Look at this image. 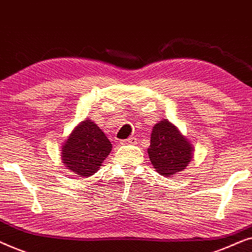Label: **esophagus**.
Listing matches in <instances>:
<instances>
[{"instance_id":"esophagus-1","label":"esophagus","mask_w":252,"mask_h":252,"mask_svg":"<svg viewBox=\"0 0 252 252\" xmlns=\"http://www.w3.org/2000/svg\"><path fill=\"white\" fill-rule=\"evenodd\" d=\"M136 139L135 137H129V139L120 140V144H129V143H135Z\"/></svg>"}]
</instances>
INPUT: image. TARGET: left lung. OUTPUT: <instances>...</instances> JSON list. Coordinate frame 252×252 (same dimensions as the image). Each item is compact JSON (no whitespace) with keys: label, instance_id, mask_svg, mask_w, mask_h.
<instances>
[{"label":"left lung","instance_id":"obj_1","mask_svg":"<svg viewBox=\"0 0 252 252\" xmlns=\"http://www.w3.org/2000/svg\"><path fill=\"white\" fill-rule=\"evenodd\" d=\"M191 144L167 120L154 126L148 155L158 173L171 177L185 170L192 157Z\"/></svg>","mask_w":252,"mask_h":252}]
</instances>
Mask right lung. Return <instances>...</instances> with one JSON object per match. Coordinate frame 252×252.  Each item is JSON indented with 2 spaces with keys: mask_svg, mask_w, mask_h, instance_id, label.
<instances>
[{
  "mask_svg": "<svg viewBox=\"0 0 252 252\" xmlns=\"http://www.w3.org/2000/svg\"><path fill=\"white\" fill-rule=\"evenodd\" d=\"M111 149V142L99 127L91 120H84L62 148V158L71 172L91 177L97 172Z\"/></svg>",
  "mask_w": 252,
  "mask_h": 252,
  "instance_id": "add662e5",
  "label": "right lung"
}]
</instances>
